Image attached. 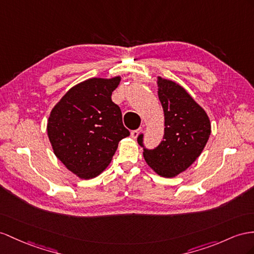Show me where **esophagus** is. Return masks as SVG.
<instances>
[{"label": "esophagus", "instance_id": "obj_1", "mask_svg": "<svg viewBox=\"0 0 254 254\" xmlns=\"http://www.w3.org/2000/svg\"><path fill=\"white\" fill-rule=\"evenodd\" d=\"M140 132H141V128L133 129V131H131V137H132V138H137V136L139 135Z\"/></svg>", "mask_w": 254, "mask_h": 254}]
</instances>
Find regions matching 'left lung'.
<instances>
[{"label":"left lung","instance_id":"8db88e82","mask_svg":"<svg viewBox=\"0 0 254 254\" xmlns=\"http://www.w3.org/2000/svg\"><path fill=\"white\" fill-rule=\"evenodd\" d=\"M157 83L164 112V137L152 150L142 144V134L137 141L144 147L147 164L160 176L173 178L199 157L209 138L211 126L205 110L180 84L160 76Z\"/></svg>","mask_w":254,"mask_h":254}]
</instances>
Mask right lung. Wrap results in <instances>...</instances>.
Instances as JSON below:
<instances>
[{
	"label": "right lung",
	"instance_id": "1",
	"mask_svg": "<svg viewBox=\"0 0 254 254\" xmlns=\"http://www.w3.org/2000/svg\"><path fill=\"white\" fill-rule=\"evenodd\" d=\"M121 77L90 78L70 88L47 123L54 153L76 176L92 179L109 165L119 141L129 135L112 101Z\"/></svg>",
	"mask_w": 254,
	"mask_h": 254
}]
</instances>
